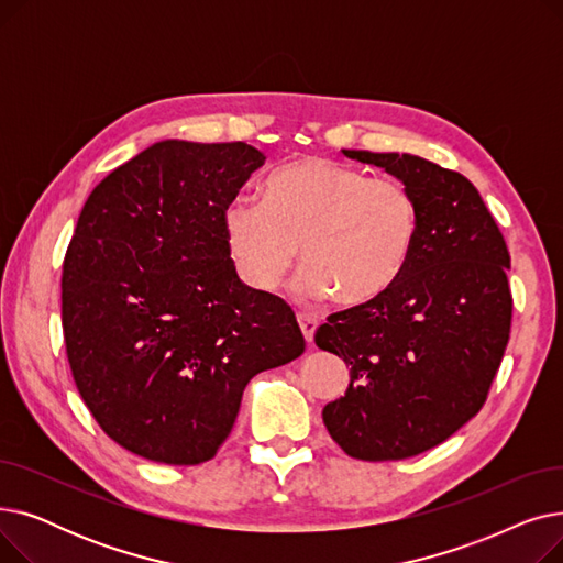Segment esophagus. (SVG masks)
Masks as SVG:
<instances>
[{"instance_id":"34e87169","label":"esophagus","mask_w":563,"mask_h":563,"mask_svg":"<svg viewBox=\"0 0 563 563\" xmlns=\"http://www.w3.org/2000/svg\"><path fill=\"white\" fill-rule=\"evenodd\" d=\"M299 327H301V333H303L306 342L310 344L312 338H314V331H317V319L308 317V314H299Z\"/></svg>"}]
</instances>
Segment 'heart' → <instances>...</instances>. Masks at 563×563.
I'll use <instances>...</instances> for the list:
<instances>
[{"label": "heart", "instance_id": "b5f03b06", "mask_svg": "<svg viewBox=\"0 0 563 563\" xmlns=\"http://www.w3.org/2000/svg\"><path fill=\"white\" fill-rule=\"evenodd\" d=\"M221 230L232 272L251 291H274L301 249L303 297L363 308L404 276L420 236V205L395 177L299 157L269 173L262 202L230 200Z\"/></svg>", "mask_w": 563, "mask_h": 563}]
</instances>
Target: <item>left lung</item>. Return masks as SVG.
<instances>
[{
	"instance_id": "obj_1",
	"label": "left lung",
	"mask_w": 563,
	"mask_h": 563,
	"mask_svg": "<svg viewBox=\"0 0 563 563\" xmlns=\"http://www.w3.org/2000/svg\"><path fill=\"white\" fill-rule=\"evenodd\" d=\"M342 153L412 191L420 236L388 294L317 329V346L349 367L344 397L321 418L349 456L399 461L440 445L484 406L511 333V257L461 173L408 153Z\"/></svg>"
}]
</instances>
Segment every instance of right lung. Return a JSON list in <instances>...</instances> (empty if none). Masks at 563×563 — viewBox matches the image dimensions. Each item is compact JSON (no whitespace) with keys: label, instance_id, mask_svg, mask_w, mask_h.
Instances as JSON below:
<instances>
[{"label":"right lung","instance_id":"right-lung-1","mask_svg":"<svg viewBox=\"0 0 563 563\" xmlns=\"http://www.w3.org/2000/svg\"><path fill=\"white\" fill-rule=\"evenodd\" d=\"M264 159L242 141L166 139L111 170L77 219L68 363L96 422L136 456L210 461L249 380L306 349L291 308L236 278L223 244V207Z\"/></svg>","mask_w":563,"mask_h":563}]
</instances>
